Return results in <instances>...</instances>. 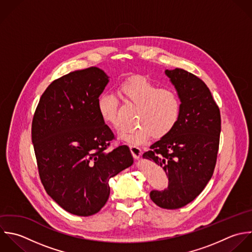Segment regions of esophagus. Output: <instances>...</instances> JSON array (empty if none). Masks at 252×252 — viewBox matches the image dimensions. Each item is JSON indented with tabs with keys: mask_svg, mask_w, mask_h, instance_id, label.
Wrapping results in <instances>:
<instances>
[{
	"mask_svg": "<svg viewBox=\"0 0 252 252\" xmlns=\"http://www.w3.org/2000/svg\"><path fill=\"white\" fill-rule=\"evenodd\" d=\"M129 149H130V152L132 154V156L135 158V159H138L142 153L141 149L138 147V146H135V145H129Z\"/></svg>",
	"mask_w": 252,
	"mask_h": 252,
	"instance_id": "1",
	"label": "esophagus"
}]
</instances>
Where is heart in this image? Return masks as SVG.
Instances as JSON below:
<instances>
[{
    "mask_svg": "<svg viewBox=\"0 0 252 252\" xmlns=\"http://www.w3.org/2000/svg\"><path fill=\"white\" fill-rule=\"evenodd\" d=\"M125 101L136 106L133 127L120 130L119 138L131 145H141L153 135L162 138L176 127L181 115V99L171 88H159L143 75L133 76L119 86ZM97 110L101 119L114 127L119 126L118 101L113 93L103 92L97 99Z\"/></svg>",
    "mask_w": 252,
    "mask_h": 252,
    "instance_id": "b5f03b06",
    "label": "heart"
}]
</instances>
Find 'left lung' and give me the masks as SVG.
<instances>
[{"instance_id":"left-lung-1","label":"left lung","mask_w":252,"mask_h":252,"mask_svg":"<svg viewBox=\"0 0 252 252\" xmlns=\"http://www.w3.org/2000/svg\"><path fill=\"white\" fill-rule=\"evenodd\" d=\"M181 99L176 127L143 154L166 172L164 190H152L150 198L164 209H178L194 200L212 178L221 132L220 110L207 85L183 69H166Z\"/></svg>"}]
</instances>
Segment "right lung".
<instances>
[{"mask_svg": "<svg viewBox=\"0 0 252 252\" xmlns=\"http://www.w3.org/2000/svg\"><path fill=\"white\" fill-rule=\"evenodd\" d=\"M109 82L91 66L54 80L42 94L31 128L41 182L65 211L91 216L110 195L109 181L130 167L126 145L107 148L114 133L101 119L97 99Z\"/></svg>", "mask_w": 252, "mask_h": 252, "instance_id": "obj_1", "label": "right lung"}]
</instances>
